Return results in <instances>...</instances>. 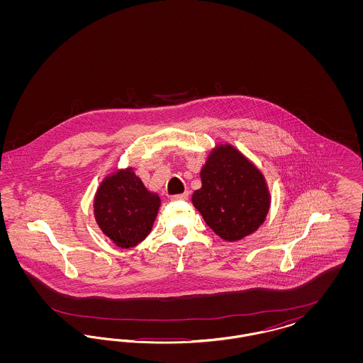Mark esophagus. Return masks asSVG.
Masks as SVG:
<instances>
[{"label":"esophagus","mask_w":363,"mask_h":363,"mask_svg":"<svg viewBox=\"0 0 363 363\" xmlns=\"http://www.w3.org/2000/svg\"><path fill=\"white\" fill-rule=\"evenodd\" d=\"M189 199V193L185 191V193H181V194H175L172 197V200L174 201H186Z\"/></svg>","instance_id":"34e87169"}]
</instances>
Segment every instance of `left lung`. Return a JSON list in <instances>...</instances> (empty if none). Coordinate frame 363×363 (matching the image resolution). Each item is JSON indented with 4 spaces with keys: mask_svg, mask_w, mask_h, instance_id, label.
Instances as JSON below:
<instances>
[{
    "mask_svg": "<svg viewBox=\"0 0 363 363\" xmlns=\"http://www.w3.org/2000/svg\"><path fill=\"white\" fill-rule=\"evenodd\" d=\"M200 177L191 203L222 240L240 241L264 223L271 207L265 177L234 145H215Z\"/></svg>",
    "mask_w": 363,
    "mask_h": 363,
    "instance_id": "1",
    "label": "left lung"
}]
</instances>
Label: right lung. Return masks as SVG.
Returning <instances> with one entry per match:
<instances>
[{
    "instance_id": "add662e5",
    "label": "right lung",
    "mask_w": 363,
    "mask_h": 363,
    "mask_svg": "<svg viewBox=\"0 0 363 363\" xmlns=\"http://www.w3.org/2000/svg\"><path fill=\"white\" fill-rule=\"evenodd\" d=\"M160 197L144 186L132 167L104 177L94 197V216L106 237L118 247L144 241L155 222Z\"/></svg>"
}]
</instances>
